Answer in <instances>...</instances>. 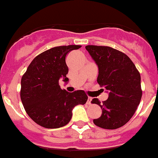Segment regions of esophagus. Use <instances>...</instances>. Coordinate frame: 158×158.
Listing matches in <instances>:
<instances>
[{
  "mask_svg": "<svg viewBox=\"0 0 158 158\" xmlns=\"http://www.w3.org/2000/svg\"><path fill=\"white\" fill-rule=\"evenodd\" d=\"M91 101H92V97H89V98H88L87 104H91Z\"/></svg>",
  "mask_w": 158,
  "mask_h": 158,
  "instance_id": "obj_1",
  "label": "esophagus"
}]
</instances>
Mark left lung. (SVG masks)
I'll return each instance as SVG.
<instances>
[{
  "instance_id": "8db88e82",
  "label": "left lung",
  "mask_w": 158,
  "mask_h": 158,
  "mask_svg": "<svg viewBox=\"0 0 158 158\" xmlns=\"http://www.w3.org/2000/svg\"><path fill=\"white\" fill-rule=\"evenodd\" d=\"M85 49L98 66L97 82L109 92L103 104L97 98L92 100L102 109L101 116L93 123L104 129L121 127L133 116L140 103V73L131 58L118 50L93 45L86 46Z\"/></svg>"
}]
</instances>
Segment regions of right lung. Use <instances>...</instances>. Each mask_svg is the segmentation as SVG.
<instances>
[{
    "instance_id": "right-lung-1",
    "label": "right lung",
    "mask_w": 158,
    "mask_h": 158,
    "mask_svg": "<svg viewBox=\"0 0 158 158\" xmlns=\"http://www.w3.org/2000/svg\"><path fill=\"white\" fill-rule=\"evenodd\" d=\"M81 46L53 47L36 56L21 79L20 98L25 111L36 123L49 129L65 126L72 118V110L85 104L88 96L83 90L68 93L60 88L61 77L67 82L65 56Z\"/></svg>"
}]
</instances>
